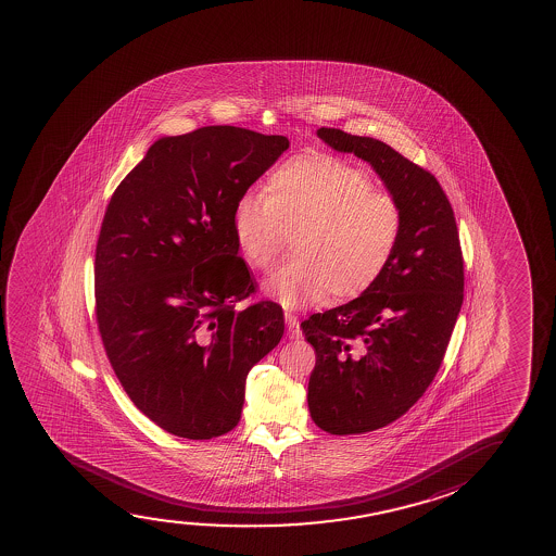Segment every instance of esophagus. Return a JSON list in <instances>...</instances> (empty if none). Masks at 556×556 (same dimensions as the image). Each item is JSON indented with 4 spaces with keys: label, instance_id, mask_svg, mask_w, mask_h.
Returning a JSON list of instances; mask_svg holds the SVG:
<instances>
[{
    "label": "esophagus",
    "instance_id": "34e87169",
    "mask_svg": "<svg viewBox=\"0 0 556 556\" xmlns=\"http://www.w3.org/2000/svg\"><path fill=\"white\" fill-rule=\"evenodd\" d=\"M285 320H287V332H289V338H292V340H298V338H302V330H300V320H298L296 315H294V313L287 312L285 313Z\"/></svg>",
    "mask_w": 556,
    "mask_h": 556
}]
</instances>
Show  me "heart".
Here are the masks:
<instances>
[{
    "label": "heart",
    "mask_w": 556,
    "mask_h": 556,
    "mask_svg": "<svg viewBox=\"0 0 556 556\" xmlns=\"http://www.w3.org/2000/svg\"><path fill=\"white\" fill-rule=\"evenodd\" d=\"M233 239L247 266L267 271L294 236V260L264 290L298 309L370 289L388 269L403 233V211L374 190L361 168L327 153H304L274 168L264 193L247 191L233 206Z\"/></svg>",
    "instance_id": "heart-1"
}]
</instances>
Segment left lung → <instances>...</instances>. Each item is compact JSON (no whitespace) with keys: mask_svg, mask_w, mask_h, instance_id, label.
Instances as JSON below:
<instances>
[{"mask_svg":"<svg viewBox=\"0 0 556 556\" xmlns=\"http://www.w3.org/2000/svg\"><path fill=\"white\" fill-rule=\"evenodd\" d=\"M317 137L370 163L403 211L401 243L380 279L300 325L317 357L307 386L313 421L330 434L368 433L410 410L439 372L464 304V256L431 173L376 138L327 127Z\"/></svg>","mask_w":556,"mask_h":556,"instance_id":"1","label":"left lung"}]
</instances>
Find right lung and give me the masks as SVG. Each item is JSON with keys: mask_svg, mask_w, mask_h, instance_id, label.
<instances>
[{"mask_svg": "<svg viewBox=\"0 0 556 556\" xmlns=\"http://www.w3.org/2000/svg\"><path fill=\"white\" fill-rule=\"evenodd\" d=\"M289 144L231 125L163 137L110 199L94 258L100 336L130 401L167 433L231 431L247 374L281 342V305L236 307L254 281L231 218Z\"/></svg>", "mask_w": 556, "mask_h": 556, "instance_id": "add662e5", "label": "right lung"}]
</instances>
